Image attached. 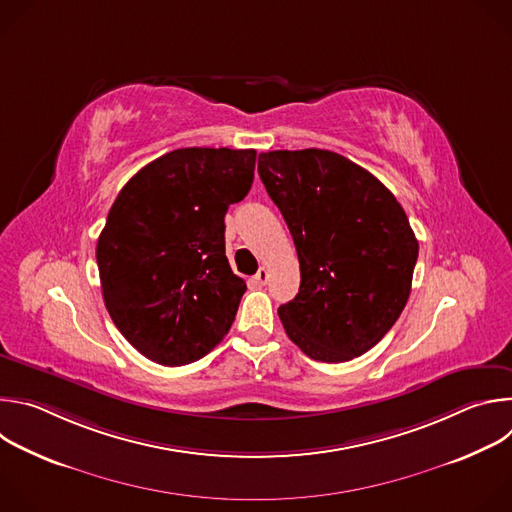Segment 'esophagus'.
<instances>
[{"label":"esophagus","mask_w":512,"mask_h":512,"mask_svg":"<svg viewBox=\"0 0 512 512\" xmlns=\"http://www.w3.org/2000/svg\"><path fill=\"white\" fill-rule=\"evenodd\" d=\"M255 281H257L259 285H265V283L269 281V271H267V267H261V269L255 273Z\"/></svg>","instance_id":"obj_1"}]
</instances>
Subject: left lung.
I'll use <instances>...</instances> for the list:
<instances>
[{"label":"left lung","mask_w":512,"mask_h":512,"mask_svg":"<svg viewBox=\"0 0 512 512\" xmlns=\"http://www.w3.org/2000/svg\"><path fill=\"white\" fill-rule=\"evenodd\" d=\"M257 170L300 259L298 296L277 310L289 340L320 362L371 350L409 300L419 243L403 206L328 150L265 152Z\"/></svg>","instance_id":"8db88e82"}]
</instances>
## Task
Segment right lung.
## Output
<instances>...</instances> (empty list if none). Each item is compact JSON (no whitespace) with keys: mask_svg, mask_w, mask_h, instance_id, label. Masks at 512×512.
Segmentation results:
<instances>
[{"mask_svg":"<svg viewBox=\"0 0 512 512\" xmlns=\"http://www.w3.org/2000/svg\"><path fill=\"white\" fill-rule=\"evenodd\" d=\"M255 158V150H174L115 198L97 241L103 300L145 358L180 367L229 332L247 283L225 255V214L251 190Z\"/></svg>","mask_w":512,"mask_h":512,"instance_id":"right-lung-1","label":"right lung"}]
</instances>
